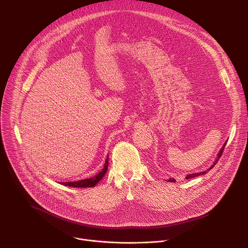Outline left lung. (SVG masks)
<instances>
[{
  "mask_svg": "<svg viewBox=\"0 0 248 248\" xmlns=\"http://www.w3.org/2000/svg\"><path fill=\"white\" fill-rule=\"evenodd\" d=\"M225 146H226V144L223 146V148L220 150V152H219V155H218V159L216 160V163L219 161V159H220V157L222 156V154H223V151H224V148H225ZM216 163H215V165H216ZM214 167V165L212 166L210 169H212ZM204 173H206V170L205 171H201V172H196V173H191V174H186V180H189V179H192V178H194V176H197V175H201V174H204ZM169 182H171V183H174V180H171V179H170V181Z\"/></svg>",
  "mask_w": 248,
  "mask_h": 248,
  "instance_id": "8db88e82",
  "label": "left lung"
}]
</instances>
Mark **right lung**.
I'll use <instances>...</instances> for the list:
<instances>
[{
  "mask_svg": "<svg viewBox=\"0 0 248 248\" xmlns=\"http://www.w3.org/2000/svg\"><path fill=\"white\" fill-rule=\"evenodd\" d=\"M108 166H109V161L107 158V160H106V163H105V166H104V169L100 172L95 174L93 178L78 181V182L62 183V185L67 186H73V187H93L96 186V184H98L103 179V176L105 175L106 171H107V170H108Z\"/></svg>",
  "mask_w": 248,
  "mask_h": 248,
  "instance_id": "right-lung-1",
  "label": "right lung"
}]
</instances>
